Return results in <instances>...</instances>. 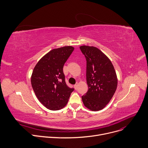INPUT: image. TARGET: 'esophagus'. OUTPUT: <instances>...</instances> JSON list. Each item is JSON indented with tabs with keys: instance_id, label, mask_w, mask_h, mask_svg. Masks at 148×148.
Returning <instances> with one entry per match:
<instances>
[{
	"instance_id": "obj_1",
	"label": "esophagus",
	"mask_w": 148,
	"mask_h": 148,
	"mask_svg": "<svg viewBox=\"0 0 148 148\" xmlns=\"http://www.w3.org/2000/svg\"><path fill=\"white\" fill-rule=\"evenodd\" d=\"M74 88L75 90H77V88H78V84H75L74 86Z\"/></svg>"
}]
</instances>
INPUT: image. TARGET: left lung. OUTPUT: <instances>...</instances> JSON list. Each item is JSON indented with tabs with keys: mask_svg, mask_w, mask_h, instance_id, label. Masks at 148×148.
<instances>
[{
	"mask_svg": "<svg viewBox=\"0 0 148 148\" xmlns=\"http://www.w3.org/2000/svg\"><path fill=\"white\" fill-rule=\"evenodd\" d=\"M80 49L86 59V82L88 87L82 99L88 110L100 111L110 102L116 91V72L111 60L98 48L83 45Z\"/></svg>",
	"mask_w": 148,
	"mask_h": 148,
	"instance_id": "8db88e82",
	"label": "left lung"
}]
</instances>
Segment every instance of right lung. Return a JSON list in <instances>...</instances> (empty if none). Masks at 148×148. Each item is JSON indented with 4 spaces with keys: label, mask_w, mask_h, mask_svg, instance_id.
Returning a JSON list of instances; mask_svg holds the SVG:
<instances>
[{
    "label": "right lung",
    "mask_w": 148,
    "mask_h": 148,
    "mask_svg": "<svg viewBox=\"0 0 148 148\" xmlns=\"http://www.w3.org/2000/svg\"><path fill=\"white\" fill-rule=\"evenodd\" d=\"M74 47L53 49L45 55L34 68L31 83L38 101L47 109L60 110L66 105L74 88L65 82L63 66Z\"/></svg>",
    "instance_id": "obj_1"
}]
</instances>
